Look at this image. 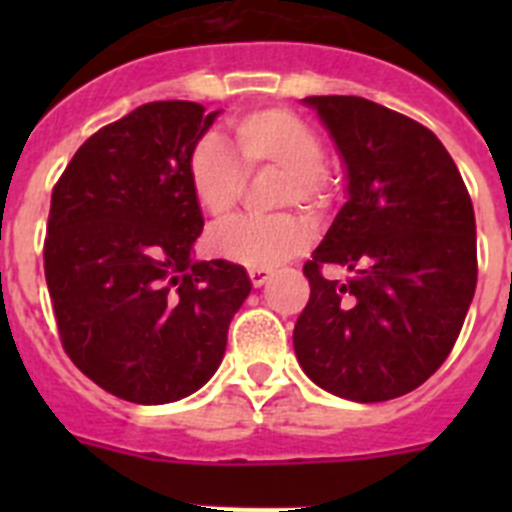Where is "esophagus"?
<instances>
[{
    "instance_id": "34e87169",
    "label": "esophagus",
    "mask_w": 512,
    "mask_h": 512,
    "mask_svg": "<svg viewBox=\"0 0 512 512\" xmlns=\"http://www.w3.org/2000/svg\"><path fill=\"white\" fill-rule=\"evenodd\" d=\"M248 277H251L253 287H261V284L271 277V271L269 269H248Z\"/></svg>"
}]
</instances>
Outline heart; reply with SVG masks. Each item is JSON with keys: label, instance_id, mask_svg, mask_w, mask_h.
Returning <instances> with one entry per match:
<instances>
[{"label": "heart", "instance_id": "heart-1", "mask_svg": "<svg viewBox=\"0 0 512 512\" xmlns=\"http://www.w3.org/2000/svg\"><path fill=\"white\" fill-rule=\"evenodd\" d=\"M233 157L228 148L207 135L189 153V187L194 200L212 220L233 215L241 200L246 174L279 171L274 205H320L328 197V171L318 133L287 107H264L230 122ZM310 241L302 217L282 212L274 217H248L212 230L207 248L233 264L266 269L300 253Z\"/></svg>", "mask_w": 512, "mask_h": 512}]
</instances>
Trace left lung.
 Masks as SVG:
<instances>
[{"instance_id":"left-lung-1","label":"left lung","mask_w":512,"mask_h":512,"mask_svg":"<svg viewBox=\"0 0 512 512\" xmlns=\"http://www.w3.org/2000/svg\"><path fill=\"white\" fill-rule=\"evenodd\" d=\"M346 161L348 202L305 264L295 354L356 402L408 395L451 354L477 287V225L433 130L364 97H307ZM325 265L355 274L325 280Z\"/></svg>"}]
</instances>
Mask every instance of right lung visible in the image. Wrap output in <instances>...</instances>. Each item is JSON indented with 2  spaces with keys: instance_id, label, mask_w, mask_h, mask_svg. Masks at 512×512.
I'll use <instances>...</instances> for the list:
<instances>
[{
  "instance_id": "1",
  "label": "right lung",
  "mask_w": 512,
  "mask_h": 512,
  "mask_svg": "<svg viewBox=\"0 0 512 512\" xmlns=\"http://www.w3.org/2000/svg\"><path fill=\"white\" fill-rule=\"evenodd\" d=\"M215 115L184 99L143 104L99 128L53 187L43 266L58 336L120 400L200 390L251 292L243 266L192 261L205 220L187 164Z\"/></svg>"
}]
</instances>
